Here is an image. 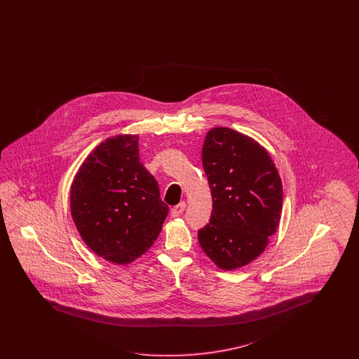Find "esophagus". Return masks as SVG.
Instances as JSON below:
<instances>
[{
  "mask_svg": "<svg viewBox=\"0 0 359 359\" xmlns=\"http://www.w3.org/2000/svg\"><path fill=\"white\" fill-rule=\"evenodd\" d=\"M185 207H187L185 201H182L180 204H177L176 207H174L172 209H171V216H172V217H179V216H180V215L184 212Z\"/></svg>",
  "mask_w": 359,
  "mask_h": 359,
  "instance_id": "1",
  "label": "esophagus"
}]
</instances>
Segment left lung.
Instances as JSON below:
<instances>
[{"mask_svg":"<svg viewBox=\"0 0 359 359\" xmlns=\"http://www.w3.org/2000/svg\"><path fill=\"white\" fill-rule=\"evenodd\" d=\"M201 156L213 209L198 242L218 269L231 271L257 259L275 234L282 180L263 146L229 128L208 131Z\"/></svg>","mask_w":359,"mask_h":359,"instance_id":"left-lung-1","label":"left lung"}]
</instances>
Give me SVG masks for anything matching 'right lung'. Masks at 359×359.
<instances>
[{"label": "right lung", "mask_w": 359, "mask_h": 359, "mask_svg": "<svg viewBox=\"0 0 359 359\" xmlns=\"http://www.w3.org/2000/svg\"><path fill=\"white\" fill-rule=\"evenodd\" d=\"M71 215L80 237L98 257L128 264L158 238L168 207L158 182L140 162L138 135L101 142L71 185Z\"/></svg>", "instance_id": "add662e5"}]
</instances>
